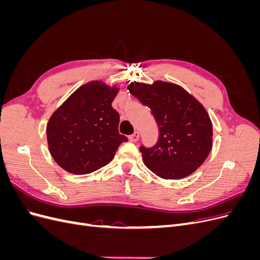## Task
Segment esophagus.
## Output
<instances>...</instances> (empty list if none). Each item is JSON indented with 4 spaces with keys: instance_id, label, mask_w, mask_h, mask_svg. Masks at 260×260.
I'll list each match as a JSON object with an SVG mask.
<instances>
[{
    "instance_id": "esophagus-1",
    "label": "esophagus",
    "mask_w": 260,
    "mask_h": 260,
    "mask_svg": "<svg viewBox=\"0 0 260 260\" xmlns=\"http://www.w3.org/2000/svg\"><path fill=\"white\" fill-rule=\"evenodd\" d=\"M139 139H140V133L138 131H136L135 133H133V135H131L129 137V140L131 141V142H138Z\"/></svg>"
}]
</instances>
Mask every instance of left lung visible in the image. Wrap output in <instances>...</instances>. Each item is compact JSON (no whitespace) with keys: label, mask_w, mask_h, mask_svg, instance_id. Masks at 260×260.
I'll return each mask as SVG.
<instances>
[{"label":"left lung","mask_w":260,"mask_h":260,"mask_svg":"<svg viewBox=\"0 0 260 260\" xmlns=\"http://www.w3.org/2000/svg\"><path fill=\"white\" fill-rule=\"evenodd\" d=\"M128 90L151 109L158 127L156 144L140 146L145 166L162 179L177 180L193 174L211 149L212 124L206 109L174 83L131 82Z\"/></svg>","instance_id":"obj_1"}]
</instances>
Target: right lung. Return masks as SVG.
Here are the masks:
<instances>
[{
	"instance_id": "add662e5",
	"label": "right lung",
	"mask_w": 260,
	"mask_h": 260,
	"mask_svg": "<svg viewBox=\"0 0 260 260\" xmlns=\"http://www.w3.org/2000/svg\"><path fill=\"white\" fill-rule=\"evenodd\" d=\"M118 88L101 81L80 86L50 118L46 137L54 160L74 175H86L111 161L122 142L119 114L112 107Z\"/></svg>"
}]
</instances>
